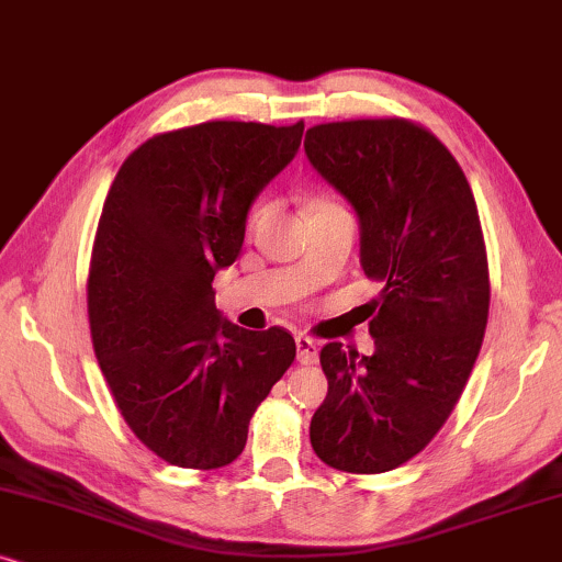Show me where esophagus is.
I'll use <instances>...</instances> for the list:
<instances>
[{
  "label": "esophagus",
  "mask_w": 562,
  "mask_h": 562,
  "mask_svg": "<svg viewBox=\"0 0 562 562\" xmlns=\"http://www.w3.org/2000/svg\"><path fill=\"white\" fill-rule=\"evenodd\" d=\"M297 362L301 364H316L318 362V341H313L311 336H297Z\"/></svg>",
  "instance_id": "esophagus-1"
}]
</instances>
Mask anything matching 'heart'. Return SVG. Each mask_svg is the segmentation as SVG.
I'll use <instances>...</instances> for the list:
<instances>
[{"label": "heart", "instance_id": "1", "mask_svg": "<svg viewBox=\"0 0 562 562\" xmlns=\"http://www.w3.org/2000/svg\"><path fill=\"white\" fill-rule=\"evenodd\" d=\"M313 205H328V203H326V200H316V203H313ZM313 205H311V207H313ZM265 211H267V207H265V205H259L257 211L251 213V221H259L261 215H265Z\"/></svg>", "mask_w": 562, "mask_h": 562}]
</instances>
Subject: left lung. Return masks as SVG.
Here are the masks:
<instances>
[{
    "label": "left lung",
    "instance_id": "obj_1",
    "mask_svg": "<svg viewBox=\"0 0 562 562\" xmlns=\"http://www.w3.org/2000/svg\"><path fill=\"white\" fill-rule=\"evenodd\" d=\"M311 167L359 221V265L383 282L370 357L321 349L328 393L311 445L344 473H387L458 406L488 324V259L473 190L439 138L408 120H347L305 133Z\"/></svg>",
    "mask_w": 562,
    "mask_h": 562
}]
</instances>
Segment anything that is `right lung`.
Masks as SVG:
<instances>
[{
  "label": "right lung",
  "instance_id": "obj_1",
  "mask_svg": "<svg viewBox=\"0 0 562 562\" xmlns=\"http://www.w3.org/2000/svg\"><path fill=\"white\" fill-rule=\"evenodd\" d=\"M303 128L213 120L161 133L104 200L89 267L94 355L125 424L169 465L234 462L295 359L285 328L223 318L213 277L241 254L254 200L295 159Z\"/></svg>",
  "mask_w": 562,
  "mask_h": 562
}]
</instances>
